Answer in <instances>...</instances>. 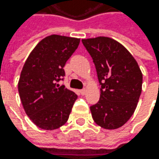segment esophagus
I'll list each match as a JSON object with an SVG mask.
<instances>
[{
	"instance_id": "1",
	"label": "esophagus",
	"mask_w": 159,
	"mask_h": 159,
	"mask_svg": "<svg viewBox=\"0 0 159 159\" xmlns=\"http://www.w3.org/2000/svg\"><path fill=\"white\" fill-rule=\"evenodd\" d=\"M80 93H81L82 95H85V94H86V89H81V90H80Z\"/></svg>"
}]
</instances>
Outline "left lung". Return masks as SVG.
I'll return each instance as SVG.
<instances>
[{"label": "left lung", "instance_id": "left-lung-1", "mask_svg": "<svg viewBox=\"0 0 159 159\" xmlns=\"http://www.w3.org/2000/svg\"><path fill=\"white\" fill-rule=\"evenodd\" d=\"M100 83V99L90 107L94 122L107 130L123 126L134 114L142 90V72L132 54L109 37L83 39Z\"/></svg>", "mask_w": 159, "mask_h": 159}]
</instances>
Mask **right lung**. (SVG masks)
I'll return each instance as SVG.
<instances>
[{
  "label": "right lung",
  "mask_w": 159,
  "mask_h": 159,
  "mask_svg": "<svg viewBox=\"0 0 159 159\" xmlns=\"http://www.w3.org/2000/svg\"><path fill=\"white\" fill-rule=\"evenodd\" d=\"M79 43L77 38L48 36L38 43L23 66L18 83L20 98L27 116L43 130L58 129L69 119L77 95L58 82Z\"/></svg>",
  "instance_id": "1"
}]
</instances>
